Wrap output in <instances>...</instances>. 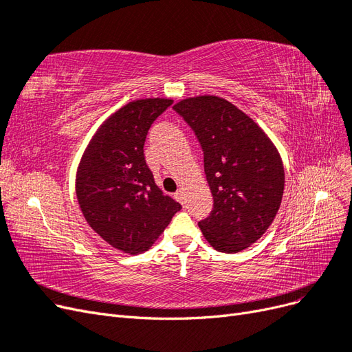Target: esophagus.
<instances>
[{"mask_svg":"<svg viewBox=\"0 0 352 352\" xmlns=\"http://www.w3.org/2000/svg\"><path fill=\"white\" fill-rule=\"evenodd\" d=\"M175 198L180 202V204H185V192H184V190L182 189H179L177 190V192H175Z\"/></svg>","mask_w":352,"mask_h":352,"instance_id":"1","label":"esophagus"}]
</instances>
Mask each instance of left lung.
<instances>
[{"label": "left lung", "instance_id": "1", "mask_svg": "<svg viewBox=\"0 0 352 352\" xmlns=\"http://www.w3.org/2000/svg\"><path fill=\"white\" fill-rule=\"evenodd\" d=\"M204 153L212 210L198 223L220 252H238L258 241L280 207L285 186L282 158L269 136L236 105L216 95L175 104Z\"/></svg>", "mask_w": 352, "mask_h": 352}]
</instances>
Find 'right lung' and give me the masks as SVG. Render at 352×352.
<instances>
[{
	"label": "right lung",
	"instance_id": "add662e5",
	"mask_svg": "<svg viewBox=\"0 0 352 352\" xmlns=\"http://www.w3.org/2000/svg\"><path fill=\"white\" fill-rule=\"evenodd\" d=\"M172 102L145 98L126 104L98 127L78 167L76 197L88 225L127 254L150 248L182 208L155 185L144 155L148 131Z\"/></svg>",
	"mask_w": 352,
	"mask_h": 352
}]
</instances>
